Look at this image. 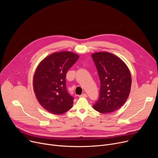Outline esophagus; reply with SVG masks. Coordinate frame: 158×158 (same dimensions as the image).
I'll return each mask as SVG.
<instances>
[{"label": "esophagus", "mask_w": 158, "mask_h": 158, "mask_svg": "<svg viewBox=\"0 0 158 158\" xmlns=\"http://www.w3.org/2000/svg\"><path fill=\"white\" fill-rule=\"evenodd\" d=\"M79 97H85V98H86V97H87V95H86V94H83L79 96Z\"/></svg>", "instance_id": "esophagus-1"}]
</instances>
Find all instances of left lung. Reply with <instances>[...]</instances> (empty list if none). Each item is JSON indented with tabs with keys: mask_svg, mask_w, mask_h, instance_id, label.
<instances>
[{
	"mask_svg": "<svg viewBox=\"0 0 158 158\" xmlns=\"http://www.w3.org/2000/svg\"><path fill=\"white\" fill-rule=\"evenodd\" d=\"M101 81L98 100L93 106L101 113H111L126 102L131 87V76L126 63L107 52L92 54Z\"/></svg>",
	"mask_w": 158,
	"mask_h": 158,
	"instance_id": "left-lung-1",
	"label": "left lung"
}]
</instances>
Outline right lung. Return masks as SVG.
<instances>
[{"label": "right lung", "instance_id": "1", "mask_svg": "<svg viewBox=\"0 0 158 158\" xmlns=\"http://www.w3.org/2000/svg\"><path fill=\"white\" fill-rule=\"evenodd\" d=\"M79 56L69 51L54 52L38 64L33 77V88L40 105L47 111L61 114L73 106V97L66 87V74Z\"/></svg>", "mask_w": 158, "mask_h": 158}]
</instances>
